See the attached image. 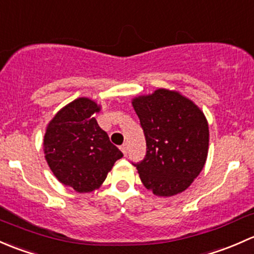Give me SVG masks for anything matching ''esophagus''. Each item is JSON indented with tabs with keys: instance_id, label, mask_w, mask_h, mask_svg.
Returning <instances> with one entry per match:
<instances>
[{
	"instance_id": "esophagus-1",
	"label": "esophagus",
	"mask_w": 254,
	"mask_h": 254,
	"mask_svg": "<svg viewBox=\"0 0 254 254\" xmlns=\"http://www.w3.org/2000/svg\"><path fill=\"white\" fill-rule=\"evenodd\" d=\"M121 150H122V153H124V155H127V154H128V144H127V143H125V144L121 145Z\"/></svg>"
}]
</instances>
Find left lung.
Returning a JSON list of instances; mask_svg holds the SVG:
<instances>
[{"instance_id":"8db88e82","label":"left lung","mask_w":254,"mask_h":254,"mask_svg":"<svg viewBox=\"0 0 254 254\" xmlns=\"http://www.w3.org/2000/svg\"><path fill=\"white\" fill-rule=\"evenodd\" d=\"M146 154L133 164L146 190L160 197L184 192L204 167L209 127L202 110L179 91L158 89L132 100Z\"/></svg>"}]
</instances>
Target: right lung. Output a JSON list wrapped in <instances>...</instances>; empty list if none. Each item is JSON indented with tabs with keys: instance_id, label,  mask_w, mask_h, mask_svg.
Instances as JSON below:
<instances>
[{
	"instance_id": "obj_1",
	"label": "right lung",
	"mask_w": 254,
	"mask_h": 254,
	"mask_svg": "<svg viewBox=\"0 0 254 254\" xmlns=\"http://www.w3.org/2000/svg\"><path fill=\"white\" fill-rule=\"evenodd\" d=\"M100 106L78 98L62 108L46 127L44 153L50 169L61 184L75 192L99 188L114 164L124 156L99 127L94 114Z\"/></svg>"
}]
</instances>
